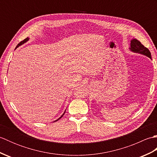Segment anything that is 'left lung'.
<instances>
[{
	"label": "left lung",
	"mask_w": 157,
	"mask_h": 157,
	"mask_svg": "<svg viewBox=\"0 0 157 157\" xmlns=\"http://www.w3.org/2000/svg\"><path fill=\"white\" fill-rule=\"evenodd\" d=\"M129 50L132 52L136 53H139V54L144 55L148 56L150 59H151V53L149 50L146 48L144 45L141 44V42L138 41L136 39H132L130 43Z\"/></svg>",
	"instance_id": "obj_1"
}]
</instances>
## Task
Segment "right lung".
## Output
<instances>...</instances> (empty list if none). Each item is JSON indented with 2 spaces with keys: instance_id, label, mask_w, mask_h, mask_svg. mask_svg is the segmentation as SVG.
<instances>
[{
  "instance_id": "1",
  "label": "right lung",
  "mask_w": 157,
  "mask_h": 157,
  "mask_svg": "<svg viewBox=\"0 0 157 157\" xmlns=\"http://www.w3.org/2000/svg\"><path fill=\"white\" fill-rule=\"evenodd\" d=\"M29 38H25V40H23V41H21V42H20V43H19V44H17V46H16V48H15V49H16L17 48H18L19 46H21V45H22L23 44H24V43H25L26 42H28V41L29 40ZM65 111L64 112V113H63V115H61V117H59V118L58 119H56V120H55V121L54 122H55V121H57L59 119H61V118L62 117H63V115H64V114H65Z\"/></svg>"
}]
</instances>
